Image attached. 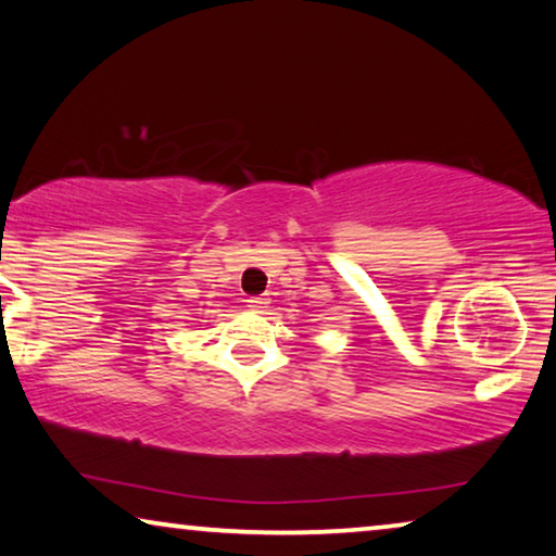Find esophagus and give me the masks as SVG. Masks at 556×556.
<instances>
[{"mask_svg":"<svg viewBox=\"0 0 556 556\" xmlns=\"http://www.w3.org/2000/svg\"><path fill=\"white\" fill-rule=\"evenodd\" d=\"M268 305H270V298H266V295L249 298V307H251V311H255V313H263Z\"/></svg>","mask_w":556,"mask_h":556,"instance_id":"1","label":"esophagus"}]
</instances>
